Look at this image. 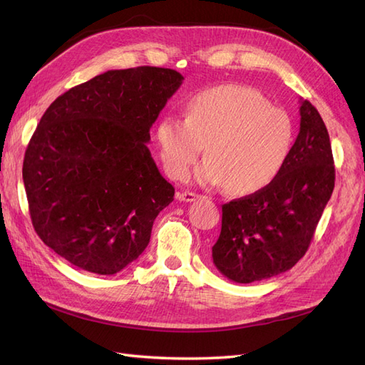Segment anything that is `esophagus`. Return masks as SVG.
<instances>
[{
    "instance_id": "obj_1",
    "label": "esophagus",
    "mask_w": 365,
    "mask_h": 365,
    "mask_svg": "<svg viewBox=\"0 0 365 365\" xmlns=\"http://www.w3.org/2000/svg\"><path fill=\"white\" fill-rule=\"evenodd\" d=\"M198 198H201V195H197V193H193V192H181V193H178V200L185 201V202H192V201L198 200Z\"/></svg>"
}]
</instances>
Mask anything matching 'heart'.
<instances>
[{
  "label": "heart",
  "mask_w": 365,
  "mask_h": 365,
  "mask_svg": "<svg viewBox=\"0 0 365 365\" xmlns=\"http://www.w3.org/2000/svg\"><path fill=\"white\" fill-rule=\"evenodd\" d=\"M155 138L165 170L175 180L189 175L206 143L207 159L197 173L198 181L250 195L268 187L287 165L294 123L254 88L218 85L190 97L185 119H159Z\"/></svg>",
  "instance_id": "obj_1"
}]
</instances>
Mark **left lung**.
I'll return each instance as SVG.
<instances>
[{"mask_svg": "<svg viewBox=\"0 0 365 365\" xmlns=\"http://www.w3.org/2000/svg\"><path fill=\"white\" fill-rule=\"evenodd\" d=\"M300 130L282 173L268 187L223 204L212 246L217 269L252 283L291 269L305 255L334 189L330 136L321 114L300 99Z\"/></svg>", "mask_w": 365, "mask_h": 365, "instance_id": "1", "label": "left lung"}]
</instances>
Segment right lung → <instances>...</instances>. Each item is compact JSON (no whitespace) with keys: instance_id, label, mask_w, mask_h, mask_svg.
<instances>
[{"instance_id":"right-lung-1","label":"right lung","mask_w":365,"mask_h":365,"mask_svg":"<svg viewBox=\"0 0 365 365\" xmlns=\"http://www.w3.org/2000/svg\"><path fill=\"white\" fill-rule=\"evenodd\" d=\"M184 77L111 69L51 103L26 148L23 181L35 232L77 268L113 275L144 252L175 189L147 147Z\"/></svg>"}]
</instances>
